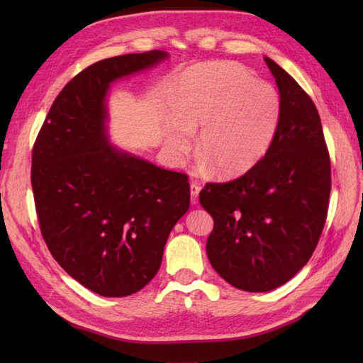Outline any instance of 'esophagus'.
<instances>
[{"label":"esophagus","instance_id":"1","mask_svg":"<svg viewBox=\"0 0 363 363\" xmlns=\"http://www.w3.org/2000/svg\"><path fill=\"white\" fill-rule=\"evenodd\" d=\"M200 191H201V186L199 183L192 182L191 183V203L192 204L199 203V194H200Z\"/></svg>","mask_w":363,"mask_h":363}]
</instances>
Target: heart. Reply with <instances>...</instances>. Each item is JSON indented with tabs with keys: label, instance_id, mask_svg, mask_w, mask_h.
Wrapping results in <instances>:
<instances>
[{
	"label": "heart",
	"instance_id": "1",
	"mask_svg": "<svg viewBox=\"0 0 363 363\" xmlns=\"http://www.w3.org/2000/svg\"><path fill=\"white\" fill-rule=\"evenodd\" d=\"M182 113L168 123L167 145L177 159L194 147L224 177L244 175L265 159L281 125L283 101L272 84L235 62H208L186 69L179 82Z\"/></svg>",
	"mask_w": 363,
	"mask_h": 363
}]
</instances>
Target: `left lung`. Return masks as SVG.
<instances>
[{
    "instance_id": "1",
    "label": "left lung",
    "mask_w": 363,
    "mask_h": 363,
    "mask_svg": "<svg viewBox=\"0 0 363 363\" xmlns=\"http://www.w3.org/2000/svg\"><path fill=\"white\" fill-rule=\"evenodd\" d=\"M283 101L276 140L256 168L206 183L200 203L213 218L206 252L232 286L267 292L289 281L318 245L325 224L332 168L312 98L265 57Z\"/></svg>"
}]
</instances>
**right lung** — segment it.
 Instances as JSON below:
<instances>
[{"mask_svg": "<svg viewBox=\"0 0 363 363\" xmlns=\"http://www.w3.org/2000/svg\"><path fill=\"white\" fill-rule=\"evenodd\" d=\"M152 50L96 62L54 100L31 152L43 240L59 265L103 296H127L156 276L175 223L188 212V175L108 145L111 83L167 59Z\"/></svg>", "mask_w": 363, "mask_h": 363, "instance_id": "right-lung-1", "label": "right lung"}]
</instances>
